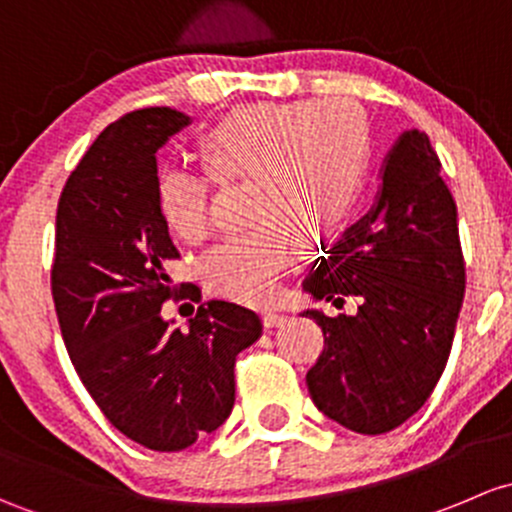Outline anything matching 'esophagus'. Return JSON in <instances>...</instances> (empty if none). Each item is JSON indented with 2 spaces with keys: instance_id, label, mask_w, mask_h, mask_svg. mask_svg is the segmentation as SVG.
Segmentation results:
<instances>
[{
  "instance_id": "34e87169",
  "label": "esophagus",
  "mask_w": 512,
  "mask_h": 512,
  "mask_svg": "<svg viewBox=\"0 0 512 512\" xmlns=\"http://www.w3.org/2000/svg\"><path fill=\"white\" fill-rule=\"evenodd\" d=\"M261 320H263V325H266V328H278V325L286 323V315L276 313V310H263Z\"/></svg>"
}]
</instances>
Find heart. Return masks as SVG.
I'll return each mask as SVG.
<instances>
[{
    "mask_svg": "<svg viewBox=\"0 0 512 512\" xmlns=\"http://www.w3.org/2000/svg\"><path fill=\"white\" fill-rule=\"evenodd\" d=\"M207 175L165 170L157 202L170 231L187 244L207 239L212 179L249 182L246 219L199 261L209 293L266 303L300 254L325 249L360 202L370 165L367 120L347 100L254 103L217 120L199 138Z\"/></svg>",
    "mask_w": 512,
    "mask_h": 512,
    "instance_id": "b5f03b06",
    "label": "heart"
}]
</instances>
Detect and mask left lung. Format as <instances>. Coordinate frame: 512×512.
Returning a JSON list of instances; mask_svg holds the SVG:
<instances>
[{
    "instance_id": "8db88e82",
    "label": "left lung",
    "mask_w": 512,
    "mask_h": 512,
    "mask_svg": "<svg viewBox=\"0 0 512 512\" xmlns=\"http://www.w3.org/2000/svg\"><path fill=\"white\" fill-rule=\"evenodd\" d=\"M426 133L412 130L387 155L382 192L360 224L305 278L318 300L355 315L328 318L325 345L305 374L315 407L357 434H387L424 407L449 362L466 293L456 202Z\"/></svg>"
}]
</instances>
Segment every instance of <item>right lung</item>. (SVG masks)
I'll return each instance as SVG.
<instances>
[{
  "label": "right lung",
  "mask_w": 512,
  "mask_h": 512,
  "mask_svg": "<svg viewBox=\"0 0 512 512\" xmlns=\"http://www.w3.org/2000/svg\"><path fill=\"white\" fill-rule=\"evenodd\" d=\"M189 123L175 108L125 113L63 184L51 295L68 357L105 419L152 451H182L234 407L236 355L261 335L254 310L207 300L189 330L162 320L177 261L157 202V157ZM188 291L184 292L183 288Z\"/></svg>",
  "instance_id": "right-lung-1"
}]
</instances>
